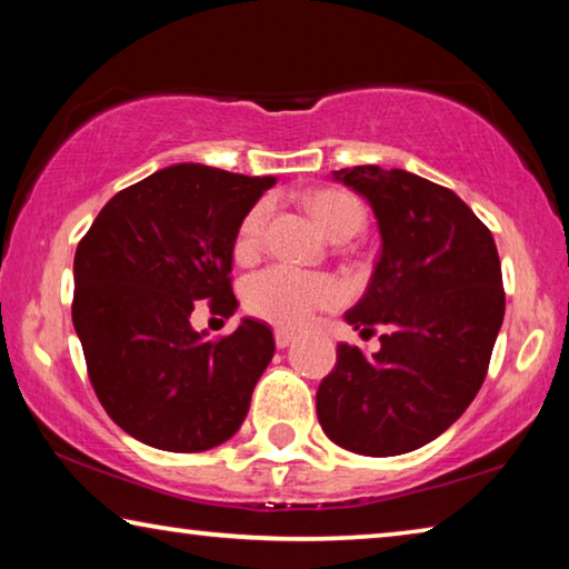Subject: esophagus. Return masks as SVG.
<instances>
[{"instance_id": "esophagus-1", "label": "esophagus", "mask_w": 569, "mask_h": 569, "mask_svg": "<svg viewBox=\"0 0 569 569\" xmlns=\"http://www.w3.org/2000/svg\"><path fill=\"white\" fill-rule=\"evenodd\" d=\"M293 341H296V333L293 331L276 329V346H278V349H286V346H291Z\"/></svg>"}]
</instances>
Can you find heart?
<instances>
[{"instance_id":"b5f03b06","label":"heart","mask_w":569,"mask_h":569,"mask_svg":"<svg viewBox=\"0 0 569 569\" xmlns=\"http://www.w3.org/2000/svg\"><path fill=\"white\" fill-rule=\"evenodd\" d=\"M308 210L326 236L356 233L363 226V206L343 190H319L308 198ZM268 206L258 203L243 218L236 238V253L250 256L261 243ZM341 283L329 273L298 271L291 266H271L248 278L246 306L258 319H266L288 329H298L313 319L316 311L341 301Z\"/></svg>"}]
</instances>
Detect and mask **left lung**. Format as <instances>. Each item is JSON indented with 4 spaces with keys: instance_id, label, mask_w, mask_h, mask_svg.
<instances>
[{
    "instance_id": "left-lung-1",
    "label": "left lung",
    "mask_w": 569,
    "mask_h": 569,
    "mask_svg": "<svg viewBox=\"0 0 569 569\" xmlns=\"http://www.w3.org/2000/svg\"><path fill=\"white\" fill-rule=\"evenodd\" d=\"M331 178L366 200L381 253L346 323L387 326L377 353L339 343L316 391L333 445L397 457L429 445L477 397L505 319L502 266L489 228L457 192L407 170L356 166Z\"/></svg>"
}]
</instances>
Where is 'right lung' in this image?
<instances>
[{
    "mask_svg": "<svg viewBox=\"0 0 569 569\" xmlns=\"http://www.w3.org/2000/svg\"><path fill=\"white\" fill-rule=\"evenodd\" d=\"M273 176L178 162L120 190L74 253L72 323L104 411L142 445L206 451L243 423L276 341L240 319L220 341L190 326L196 301L233 316L238 228Z\"/></svg>",
    "mask_w": 569,
    "mask_h": 569,
    "instance_id": "add662e5",
    "label": "right lung"
}]
</instances>
